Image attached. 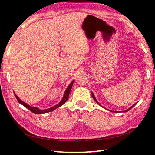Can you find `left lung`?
Masks as SVG:
<instances>
[{"label": "left lung", "mask_w": 155, "mask_h": 155, "mask_svg": "<svg viewBox=\"0 0 155 155\" xmlns=\"http://www.w3.org/2000/svg\"><path fill=\"white\" fill-rule=\"evenodd\" d=\"M73 83H74V81L72 82V83L70 84V85H69V86L67 87V89H66V91H65V92H64V96H63V98H62V99L61 100V101L60 102V103H59L57 104H56L55 106H54V107H51V108H48V109L40 110V109H38V108L37 107H31V106H30V105H28V104H27V103H25V102L22 101H21V99H20V98L18 97L17 95H16L15 93H14V94H15V96L16 99H17L18 103H21V104H22L23 106L27 108H28V109L29 110H31V111L32 112V113H35V114H42V113H49V112H51V111H52V110H55L56 108L60 107L61 106H62V104L65 103V102L67 101L68 100V98L69 93H70V91H71V88H72V84H73Z\"/></svg>", "instance_id": "left-lung-1"}]
</instances>
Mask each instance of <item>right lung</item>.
Listing matches in <instances>:
<instances>
[{
  "instance_id": "add662e5",
  "label": "right lung",
  "mask_w": 155,
  "mask_h": 155,
  "mask_svg": "<svg viewBox=\"0 0 155 155\" xmlns=\"http://www.w3.org/2000/svg\"><path fill=\"white\" fill-rule=\"evenodd\" d=\"M92 96H93V98H94V101H97V100H96V98H95V97H94V94H93V93H92ZM97 103H98V104H100L99 103H98V102H97ZM136 104H137V103H136ZM134 105H133V106H134ZM133 107H130V108H128V110H126V112H127V111H128V110H129L130 109V108H132ZM113 112H114V111H113ZM114 113H115V112H114Z\"/></svg>"
}]
</instances>
